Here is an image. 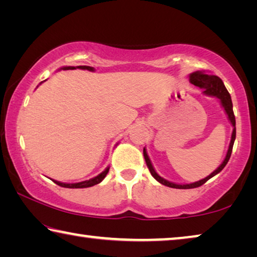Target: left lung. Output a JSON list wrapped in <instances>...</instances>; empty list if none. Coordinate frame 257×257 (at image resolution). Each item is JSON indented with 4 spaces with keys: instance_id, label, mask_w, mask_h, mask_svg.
Masks as SVG:
<instances>
[{
    "instance_id": "8db88e82",
    "label": "left lung",
    "mask_w": 257,
    "mask_h": 257,
    "mask_svg": "<svg viewBox=\"0 0 257 257\" xmlns=\"http://www.w3.org/2000/svg\"><path fill=\"white\" fill-rule=\"evenodd\" d=\"M189 80L193 85L204 89V94L211 95V96H216L217 98H220L221 104H222L225 113L228 114L230 122H231V124L233 125V130H232V135H231V141H230L229 150L227 152V155H225V159L222 162V164H221L214 172H212L210 176H207L206 178H204V179H202V180L193 182V184H188V185H177V184H173V182L163 179L162 177H160L158 173L155 172L153 165H152L151 161L149 159V155H147V153H146V150L144 149V158H145L146 165H147V168H149L151 175L153 176L155 179L160 182V184L168 186V187H171V188H178V189L196 188V187H199V186L205 184V182L208 179H211L212 177L217 175V173H219L225 167V165H227L230 156H231L234 139H236V119H234V114H233V110H232V101H231V97H230L229 92L227 90V88H225L223 81L221 80L217 76H214L213 73L205 72V71H196V72L190 73Z\"/></svg>"
}]
</instances>
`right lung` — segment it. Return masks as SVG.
<instances>
[{
    "label": "right lung",
    "instance_id": "add662e5",
    "mask_svg": "<svg viewBox=\"0 0 257 257\" xmlns=\"http://www.w3.org/2000/svg\"><path fill=\"white\" fill-rule=\"evenodd\" d=\"M77 68L79 69H85V70H89V71H94V68L93 67H88V66H78ZM63 69V70H73V69H76L75 67H63L61 68ZM108 169L110 168H106L105 170H104L102 173H99L97 177L92 178V179L89 180H86V181H81V182H77V184H63V182H60V181H55L53 180L56 185H59L61 187H64V188H87V187H92L94 185H97L101 182L105 176L107 175L108 172Z\"/></svg>",
    "mask_w": 257,
    "mask_h": 257
}]
</instances>
